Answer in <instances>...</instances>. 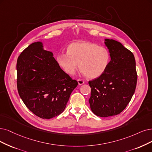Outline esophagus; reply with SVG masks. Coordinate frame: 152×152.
<instances>
[{"label":"esophagus","instance_id":"obj_1","mask_svg":"<svg viewBox=\"0 0 152 152\" xmlns=\"http://www.w3.org/2000/svg\"><path fill=\"white\" fill-rule=\"evenodd\" d=\"M77 83H78V85H83V84L85 83V81H84L82 80L79 79V80H77Z\"/></svg>","mask_w":152,"mask_h":152}]
</instances>
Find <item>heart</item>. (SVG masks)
<instances>
[{
    "mask_svg": "<svg viewBox=\"0 0 152 152\" xmlns=\"http://www.w3.org/2000/svg\"><path fill=\"white\" fill-rule=\"evenodd\" d=\"M110 61L111 54L107 48L88 41L71 43L67 53L57 56L58 64L67 74L74 75L80 66L81 73L89 79L102 76L108 69Z\"/></svg>",
    "mask_w": 152,
    "mask_h": 152,
    "instance_id": "heart-1",
    "label": "heart"
}]
</instances>
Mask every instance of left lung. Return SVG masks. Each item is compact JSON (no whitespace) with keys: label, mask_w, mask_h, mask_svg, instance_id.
<instances>
[{"label":"left lung","mask_w":152,"mask_h":152,"mask_svg":"<svg viewBox=\"0 0 152 152\" xmlns=\"http://www.w3.org/2000/svg\"><path fill=\"white\" fill-rule=\"evenodd\" d=\"M111 61L108 69L96 79L88 82L91 87L89 99L93 113L100 117L120 114L130 103L137 82L133 54L113 39H105Z\"/></svg>","instance_id":"obj_1"}]
</instances>
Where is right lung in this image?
Here are the masks:
<instances>
[{"label": "right lung", "mask_w": 152, "mask_h": 152, "mask_svg": "<svg viewBox=\"0 0 152 152\" xmlns=\"http://www.w3.org/2000/svg\"><path fill=\"white\" fill-rule=\"evenodd\" d=\"M16 67L19 94L34 114L50 119L64 110L77 82L61 68L41 42L31 44L21 53Z\"/></svg>", "instance_id": "1"}]
</instances>
